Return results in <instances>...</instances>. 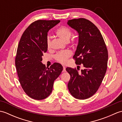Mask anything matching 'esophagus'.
<instances>
[{
  "label": "esophagus",
  "mask_w": 122,
  "mask_h": 122,
  "mask_svg": "<svg viewBox=\"0 0 122 122\" xmlns=\"http://www.w3.org/2000/svg\"><path fill=\"white\" fill-rule=\"evenodd\" d=\"M66 67L64 66H63V71H62V72H66Z\"/></svg>",
  "instance_id": "obj_1"
}]
</instances>
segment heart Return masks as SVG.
<instances>
[{
    "mask_svg": "<svg viewBox=\"0 0 122 122\" xmlns=\"http://www.w3.org/2000/svg\"><path fill=\"white\" fill-rule=\"evenodd\" d=\"M56 33L59 38H60L61 39H62L66 42H69L72 36L73 35V32L72 30L70 28L65 26L59 27L56 30ZM76 41L75 39H72L70 41V43L73 46L76 44ZM46 46H47L48 49H50L51 48V39L50 36H48L46 37ZM72 55V53L70 50H63L57 53L54 56V58L58 62L62 64H66L68 61V59Z\"/></svg>",
    "mask_w": 122,
    "mask_h": 122,
    "instance_id": "b5f03b06",
    "label": "heart"
}]
</instances>
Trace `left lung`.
Masks as SVG:
<instances>
[{
	"mask_svg": "<svg viewBox=\"0 0 122 122\" xmlns=\"http://www.w3.org/2000/svg\"><path fill=\"white\" fill-rule=\"evenodd\" d=\"M68 24L79 33L73 59L77 65L84 67L80 72L76 68H66L71 76L68 89L74 97L85 100L97 92L104 79L107 67V49L100 30L90 20L74 19L69 20Z\"/></svg>",
	"mask_w": 122,
	"mask_h": 122,
	"instance_id": "8db88e82",
	"label": "left lung"
}]
</instances>
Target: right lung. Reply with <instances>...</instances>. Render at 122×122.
<instances>
[{
  "instance_id": "add662e5",
  "label": "right lung",
  "mask_w": 122,
  "mask_h": 122,
  "mask_svg": "<svg viewBox=\"0 0 122 122\" xmlns=\"http://www.w3.org/2000/svg\"><path fill=\"white\" fill-rule=\"evenodd\" d=\"M60 20H38L25 30L19 41L15 58L19 81L25 92L33 99H45L51 94L54 80L63 70L60 64L54 63L46 68L41 63L48 50L49 30Z\"/></svg>"
}]
</instances>
